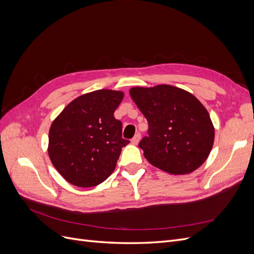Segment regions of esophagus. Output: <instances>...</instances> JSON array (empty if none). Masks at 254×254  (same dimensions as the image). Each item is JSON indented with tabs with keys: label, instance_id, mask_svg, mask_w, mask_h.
I'll return each mask as SVG.
<instances>
[{
	"label": "esophagus",
	"instance_id": "34e87169",
	"mask_svg": "<svg viewBox=\"0 0 254 254\" xmlns=\"http://www.w3.org/2000/svg\"><path fill=\"white\" fill-rule=\"evenodd\" d=\"M140 139H141V134H140V133H136V134L132 137L131 143H132V144H134V145H136L137 143H139Z\"/></svg>",
	"mask_w": 254,
	"mask_h": 254
}]
</instances>
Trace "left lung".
Returning a JSON list of instances; mask_svg holds the SVG:
<instances>
[{
	"label": "left lung",
	"instance_id": "left-lung-1",
	"mask_svg": "<svg viewBox=\"0 0 254 254\" xmlns=\"http://www.w3.org/2000/svg\"><path fill=\"white\" fill-rule=\"evenodd\" d=\"M129 93L148 122V136L139 147L150 164L168 174L187 175L204 163L215 130L209 112L193 94L170 84L135 87Z\"/></svg>",
	"mask_w": 254,
	"mask_h": 254
}]
</instances>
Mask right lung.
I'll return each mask as SVG.
<instances>
[{"label": "right lung", "mask_w": 254, "mask_h": 254, "mask_svg": "<svg viewBox=\"0 0 254 254\" xmlns=\"http://www.w3.org/2000/svg\"><path fill=\"white\" fill-rule=\"evenodd\" d=\"M122 91L96 90L75 98L53 121L49 156L64 178L75 187L92 188L113 173L122 148V123L114 118Z\"/></svg>", "instance_id": "obj_1"}]
</instances>
